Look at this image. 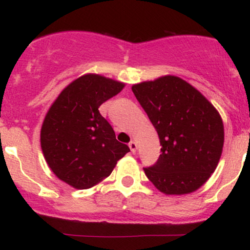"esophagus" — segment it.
<instances>
[{
    "instance_id": "esophagus-1",
    "label": "esophagus",
    "mask_w": 250,
    "mask_h": 250,
    "mask_svg": "<svg viewBox=\"0 0 250 250\" xmlns=\"http://www.w3.org/2000/svg\"><path fill=\"white\" fill-rule=\"evenodd\" d=\"M128 146H129V148H130L131 153H135V151H136V149H137L136 142H135V141H130V142H129Z\"/></svg>"
}]
</instances>
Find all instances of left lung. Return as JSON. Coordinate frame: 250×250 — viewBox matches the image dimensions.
Instances as JSON below:
<instances>
[{"label": "left lung", "instance_id": "1", "mask_svg": "<svg viewBox=\"0 0 250 250\" xmlns=\"http://www.w3.org/2000/svg\"><path fill=\"white\" fill-rule=\"evenodd\" d=\"M159 135L161 155L145 168L166 195L193 193L219 165L225 128L219 111L202 94L177 76L166 75L131 87Z\"/></svg>", "mask_w": 250, "mask_h": 250}]
</instances>
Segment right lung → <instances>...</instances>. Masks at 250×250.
<instances>
[{
	"instance_id": "add662e5",
	"label": "right lung",
	"mask_w": 250,
	"mask_h": 250,
	"mask_svg": "<svg viewBox=\"0 0 250 250\" xmlns=\"http://www.w3.org/2000/svg\"><path fill=\"white\" fill-rule=\"evenodd\" d=\"M125 83L85 74L69 83L50 105L41 128L45 162L63 182L76 189L94 187L108 177L130 149L100 114L103 102Z\"/></svg>"
}]
</instances>
